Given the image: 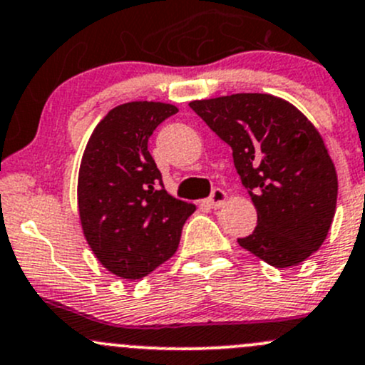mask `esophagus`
Here are the masks:
<instances>
[{
  "label": "esophagus",
  "mask_w": 365,
  "mask_h": 365,
  "mask_svg": "<svg viewBox=\"0 0 365 365\" xmlns=\"http://www.w3.org/2000/svg\"><path fill=\"white\" fill-rule=\"evenodd\" d=\"M225 199H227V194H225L224 190L213 189L212 194H210V197L205 199V205L210 206V208H220V206L225 202Z\"/></svg>",
  "instance_id": "1"
}]
</instances>
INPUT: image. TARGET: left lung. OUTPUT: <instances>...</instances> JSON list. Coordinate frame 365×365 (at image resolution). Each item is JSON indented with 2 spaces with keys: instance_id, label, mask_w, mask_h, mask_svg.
<instances>
[{
  "instance_id": "left-lung-1",
  "label": "left lung",
  "mask_w": 365,
  "mask_h": 365,
  "mask_svg": "<svg viewBox=\"0 0 365 365\" xmlns=\"http://www.w3.org/2000/svg\"><path fill=\"white\" fill-rule=\"evenodd\" d=\"M189 106L232 148L257 208L255 231L240 237V247L274 267L308 259L327 237L337 199L336 168L312 122L271 94H232Z\"/></svg>"
}]
</instances>
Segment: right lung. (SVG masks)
<instances>
[{
    "label": "right lung",
    "mask_w": 365,
    "mask_h": 365,
    "mask_svg": "<svg viewBox=\"0 0 365 365\" xmlns=\"http://www.w3.org/2000/svg\"><path fill=\"white\" fill-rule=\"evenodd\" d=\"M176 106L134 101L96 125L78 173V212L87 243L110 273L140 279L176 252L195 206L164 189L148 140Z\"/></svg>",
    "instance_id": "obj_1"
}]
</instances>
